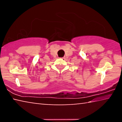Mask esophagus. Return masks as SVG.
<instances>
[{"label": "esophagus", "mask_w": 122, "mask_h": 122, "mask_svg": "<svg viewBox=\"0 0 122 122\" xmlns=\"http://www.w3.org/2000/svg\"><path fill=\"white\" fill-rule=\"evenodd\" d=\"M62 59H65V57H62Z\"/></svg>", "instance_id": "34e87169"}]
</instances>
